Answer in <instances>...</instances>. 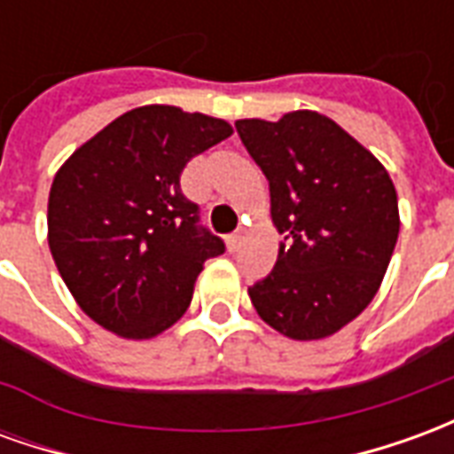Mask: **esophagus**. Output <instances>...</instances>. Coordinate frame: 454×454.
<instances>
[{
	"label": "esophagus",
	"mask_w": 454,
	"mask_h": 454,
	"mask_svg": "<svg viewBox=\"0 0 454 454\" xmlns=\"http://www.w3.org/2000/svg\"><path fill=\"white\" fill-rule=\"evenodd\" d=\"M243 246V236L240 233H231V236L226 238V247H228V253H236L238 247Z\"/></svg>",
	"instance_id": "obj_1"
}]
</instances>
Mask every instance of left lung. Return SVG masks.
I'll return each instance as SVG.
<instances>
[{
	"label": "left lung",
	"instance_id": "obj_1",
	"mask_svg": "<svg viewBox=\"0 0 454 454\" xmlns=\"http://www.w3.org/2000/svg\"><path fill=\"white\" fill-rule=\"evenodd\" d=\"M270 182L277 265L247 289L257 316L292 340H321L370 306L399 238L389 172L318 112L236 121Z\"/></svg>",
	"mask_w": 454,
	"mask_h": 454
}]
</instances>
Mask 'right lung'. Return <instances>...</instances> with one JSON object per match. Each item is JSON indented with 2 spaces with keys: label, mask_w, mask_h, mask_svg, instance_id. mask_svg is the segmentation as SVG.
Listing matches in <instances>:
<instances>
[{
  "label": "right lung",
  "mask_w": 454,
  "mask_h": 454,
  "mask_svg": "<svg viewBox=\"0 0 454 454\" xmlns=\"http://www.w3.org/2000/svg\"><path fill=\"white\" fill-rule=\"evenodd\" d=\"M231 133L223 119L148 104L114 119L55 172L48 246L94 324L148 340L184 316L204 262L226 247L197 226L199 207L179 177Z\"/></svg>",
  "instance_id": "add662e5"
}]
</instances>
